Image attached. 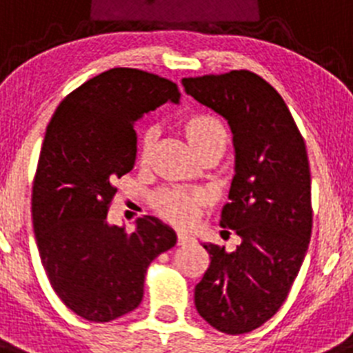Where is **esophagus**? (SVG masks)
<instances>
[{
	"instance_id": "esophagus-1",
	"label": "esophagus",
	"mask_w": 353,
	"mask_h": 353,
	"mask_svg": "<svg viewBox=\"0 0 353 353\" xmlns=\"http://www.w3.org/2000/svg\"><path fill=\"white\" fill-rule=\"evenodd\" d=\"M192 239L189 235H183V233H179L176 235V245H187V244H191Z\"/></svg>"
}]
</instances>
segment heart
Returning <instances> with one entry per match:
<instances>
[{
    "mask_svg": "<svg viewBox=\"0 0 353 353\" xmlns=\"http://www.w3.org/2000/svg\"><path fill=\"white\" fill-rule=\"evenodd\" d=\"M180 130L192 146L199 159L207 155L221 157L228 146V134L223 121L207 113H191L180 121ZM154 129H146L139 138V162L145 164L148 155L155 145ZM150 207L162 221L173 224L176 228H191L201 217L207 199L201 192L189 191V189H161L150 196Z\"/></svg>",
    "mask_w": 353,
    "mask_h": 353,
    "instance_id": "1",
    "label": "heart"
}]
</instances>
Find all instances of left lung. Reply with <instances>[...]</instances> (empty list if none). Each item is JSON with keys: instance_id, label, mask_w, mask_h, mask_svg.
Masks as SVG:
<instances>
[{"instance_id": "8db88e82", "label": "left lung", "mask_w": 353, "mask_h": 353, "mask_svg": "<svg viewBox=\"0 0 353 353\" xmlns=\"http://www.w3.org/2000/svg\"><path fill=\"white\" fill-rule=\"evenodd\" d=\"M182 84L232 127L235 176L221 228L242 239L233 252L203 244L210 265L196 285V310L219 332L245 334L279 311L310 245L305 143L283 97L254 72L183 77Z\"/></svg>"}]
</instances>
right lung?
<instances>
[{"label":"right lung","mask_w":353,"mask_h":353,"mask_svg":"<svg viewBox=\"0 0 353 353\" xmlns=\"http://www.w3.org/2000/svg\"><path fill=\"white\" fill-rule=\"evenodd\" d=\"M168 101H180L173 81L111 68L68 93L46 130L31 189L37 248L56 295L88 322L136 310L150 263L176 244L152 215L132 233L108 224L114 180L136 162L134 121Z\"/></svg>","instance_id":"right-lung-1"}]
</instances>
